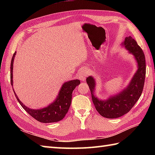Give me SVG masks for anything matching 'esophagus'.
Wrapping results in <instances>:
<instances>
[{"label":"esophagus","mask_w":155,"mask_h":155,"mask_svg":"<svg viewBox=\"0 0 155 155\" xmlns=\"http://www.w3.org/2000/svg\"><path fill=\"white\" fill-rule=\"evenodd\" d=\"M88 74V69H87L86 68H83L81 69L78 74V79L82 81H85Z\"/></svg>","instance_id":"34e87169"}]
</instances>
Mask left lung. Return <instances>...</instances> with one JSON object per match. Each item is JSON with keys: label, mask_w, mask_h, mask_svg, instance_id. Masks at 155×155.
Returning a JSON list of instances; mask_svg holds the SVG:
<instances>
[{"label": "left lung", "mask_w": 155, "mask_h": 155, "mask_svg": "<svg viewBox=\"0 0 155 155\" xmlns=\"http://www.w3.org/2000/svg\"><path fill=\"white\" fill-rule=\"evenodd\" d=\"M121 45L134 56L138 67L135 74L126 88L117 94L111 95L107 99L102 100L94 94L96 81L92 76L87 78V83L91 90L92 100L96 110L101 116L108 118H118L129 112L142 94L145 79V57L142 49L131 37L125 38Z\"/></svg>", "instance_id": "obj_1"}]
</instances>
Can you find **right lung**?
<instances>
[{"label": "right lung", "mask_w": 155, "mask_h": 155, "mask_svg": "<svg viewBox=\"0 0 155 155\" xmlns=\"http://www.w3.org/2000/svg\"><path fill=\"white\" fill-rule=\"evenodd\" d=\"M15 55L16 52L12 56L11 64V82L12 87L13 86V62H14ZM80 81L78 79L68 81L64 83L62 85L60 91L58 92L56 99L47 107L40 108V109H32V108L25 106L20 101L15 91H14L15 97L20 104L31 117L41 123H56V122L61 120L67 113L71 104L72 91L76 87L80 84Z\"/></svg>", "instance_id": "obj_1"}]
</instances>
